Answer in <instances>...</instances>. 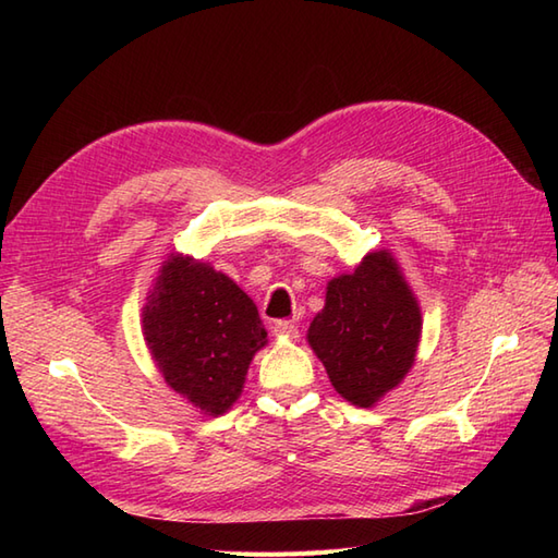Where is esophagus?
Instances as JSON below:
<instances>
[{"label": "esophagus", "mask_w": 558, "mask_h": 558, "mask_svg": "<svg viewBox=\"0 0 558 558\" xmlns=\"http://www.w3.org/2000/svg\"><path fill=\"white\" fill-rule=\"evenodd\" d=\"M272 333L276 336H282V338H298V324L294 322H288V318H280V322H272Z\"/></svg>", "instance_id": "obj_1"}]
</instances>
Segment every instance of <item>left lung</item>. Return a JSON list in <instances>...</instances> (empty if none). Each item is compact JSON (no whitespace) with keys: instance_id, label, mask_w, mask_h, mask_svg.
<instances>
[{"instance_id":"obj_1","label":"left lung","mask_w":558,"mask_h":558,"mask_svg":"<svg viewBox=\"0 0 558 558\" xmlns=\"http://www.w3.org/2000/svg\"><path fill=\"white\" fill-rule=\"evenodd\" d=\"M420 333L417 300L393 256L376 252L350 276L328 282L324 312L310 326V345L338 393L352 405L372 408L410 372Z\"/></svg>"}]
</instances>
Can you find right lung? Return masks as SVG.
Returning <instances> with one entry per match:
<instances>
[{
    "label": "right lung",
    "mask_w": 558,
    "mask_h": 558,
    "mask_svg": "<svg viewBox=\"0 0 558 558\" xmlns=\"http://www.w3.org/2000/svg\"><path fill=\"white\" fill-rule=\"evenodd\" d=\"M144 336L168 386L206 414H222L240 398L248 362L266 345L248 294L184 256L165 260L144 306Z\"/></svg>",
    "instance_id": "1"
}]
</instances>
